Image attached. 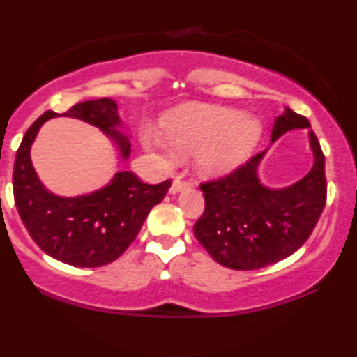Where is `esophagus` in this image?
I'll list each match as a JSON object with an SVG mask.
<instances>
[{"label": "esophagus", "instance_id": "obj_1", "mask_svg": "<svg viewBox=\"0 0 357 357\" xmlns=\"http://www.w3.org/2000/svg\"><path fill=\"white\" fill-rule=\"evenodd\" d=\"M186 186H188V183H186V181H183V179L176 178L174 181H173V184H171L169 192H171V195H176V192H179V191L186 190Z\"/></svg>", "mask_w": 357, "mask_h": 357}]
</instances>
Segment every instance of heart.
Returning a JSON list of instances; mask_svg holds the SVG:
<instances>
[{
  "mask_svg": "<svg viewBox=\"0 0 357 357\" xmlns=\"http://www.w3.org/2000/svg\"><path fill=\"white\" fill-rule=\"evenodd\" d=\"M162 132L174 153H195V167L206 178H218L246 160L261 136L256 118L222 106L186 105L174 109L162 121ZM143 143L148 149L169 160L173 152L156 132L146 130Z\"/></svg>",
  "mask_w": 357,
  "mask_h": 357,
  "instance_id": "heart-1",
  "label": "heart"
}]
</instances>
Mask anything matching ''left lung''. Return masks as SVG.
Instances as JSON below:
<instances>
[{"mask_svg":"<svg viewBox=\"0 0 357 357\" xmlns=\"http://www.w3.org/2000/svg\"><path fill=\"white\" fill-rule=\"evenodd\" d=\"M299 128L309 130L314 165L298 183L281 190L264 186L257 176L263 151L225 178L199 186L204 213L192 231L216 263L243 271L264 268L293 255L311 236L326 204L319 141L304 116L286 108L274 121L271 143Z\"/></svg>","mask_w":357,"mask_h":357,"instance_id":"left-lung-1","label":"left lung"}]
</instances>
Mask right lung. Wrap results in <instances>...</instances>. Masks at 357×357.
I'll return each instance as SVG.
<instances>
[{"label":"right lung","mask_w":357,"mask_h":357,"mask_svg":"<svg viewBox=\"0 0 357 357\" xmlns=\"http://www.w3.org/2000/svg\"><path fill=\"white\" fill-rule=\"evenodd\" d=\"M56 116L59 114L54 111L41 114L21 141L13 169L16 209L33 241L48 256L76 268L109 264L135 241L153 206L166 196L171 181L146 184L131 171H118L105 188L89 195H53L38 178L29 151L43 123ZM61 116L100 128L114 141L123 160L130 158V137L118 131L123 121L116 101L109 98L83 101Z\"/></svg>","instance_id":"1"}]
</instances>
